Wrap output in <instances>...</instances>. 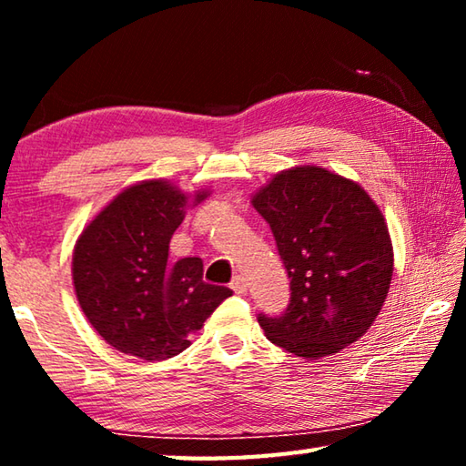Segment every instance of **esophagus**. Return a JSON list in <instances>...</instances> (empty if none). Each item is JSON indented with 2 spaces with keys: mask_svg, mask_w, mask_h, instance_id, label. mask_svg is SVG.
Returning <instances> with one entry per match:
<instances>
[{
  "mask_svg": "<svg viewBox=\"0 0 466 466\" xmlns=\"http://www.w3.org/2000/svg\"><path fill=\"white\" fill-rule=\"evenodd\" d=\"M230 288L234 289V294L244 296V294H247V289H248V283H247V279L242 278V275H236L232 283H230Z\"/></svg>",
  "mask_w": 466,
  "mask_h": 466,
  "instance_id": "1",
  "label": "esophagus"
}]
</instances>
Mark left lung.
<instances>
[{"label":"left lung","instance_id":"left-lung-1","mask_svg":"<svg viewBox=\"0 0 466 466\" xmlns=\"http://www.w3.org/2000/svg\"><path fill=\"white\" fill-rule=\"evenodd\" d=\"M289 278L281 317L258 314L267 339L304 360L335 356L366 333L389 296L392 244L358 183L319 167L275 175L252 195Z\"/></svg>","mask_w":466,"mask_h":466}]
</instances>
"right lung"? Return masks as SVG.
Returning <instances> with one entry per match:
<instances>
[{
  "label": "right lung",
  "instance_id": "right-lung-1",
  "mask_svg": "<svg viewBox=\"0 0 466 466\" xmlns=\"http://www.w3.org/2000/svg\"><path fill=\"white\" fill-rule=\"evenodd\" d=\"M208 191H197L193 205ZM188 199L168 180L125 188L84 228L72 258L80 309L108 345L147 361L188 347L230 288L203 281L199 257L168 263V244Z\"/></svg>",
  "mask_w": 466,
  "mask_h": 466
}]
</instances>
